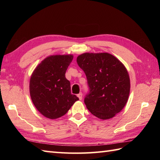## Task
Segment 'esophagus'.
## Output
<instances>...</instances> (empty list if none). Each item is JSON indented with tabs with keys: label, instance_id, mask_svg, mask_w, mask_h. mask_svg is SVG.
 <instances>
[{
	"label": "esophagus",
	"instance_id": "esophagus-1",
	"mask_svg": "<svg viewBox=\"0 0 160 160\" xmlns=\"http://www.w3.org/2000/svg\"><path fill=\"white\" fill-rule=\"evenodd\" d=\"M77 96L78 97V98H79L80 100H81L82 99V93H80L79 94H78Z\"/></svg>",
	"mask_w": 160,
	"mask_h": 160
}]
</instances>
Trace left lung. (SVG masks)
<instances>
[{"label": "left lung", "instance_id": "obj_1", "mask_svg": "<svg viewBox=\"0 0 160 160\" xmlns=\"http://www.w3.org/2000/svg\"><path fill=\"white\" fill-rule=\"evenodd\" d=\"M77 63L87 79L89 92L84 104L91 114L107 120L120 112L127 102L130 79L120 60L108 53H85Z\"/></svg>", "mask_w": 160, "mask_h": 160}]
</instances>
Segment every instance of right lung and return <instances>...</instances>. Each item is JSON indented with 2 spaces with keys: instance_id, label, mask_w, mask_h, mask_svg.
I'll return each instance as SVG.
<instances>
[{
  "instance_id": "obj_1",
  "label": "right lung",
  "mask_w": 160,
  "mask_h": 160,
  "mask_svg": "<svg viewBox=\"0 0 160 160\" xmlns=\"http://www.w3.org/2000/svg\"><path fill=\"white\" fill-rule=\"evenodd\" d=\"M71 55L47 58L36 68L29 82L32 100L40 113L46 118L63 116L75 102L79 100L71 93L70 82L65 77Z\"/></svg>"
}]
</instances>
